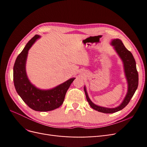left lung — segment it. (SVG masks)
Returning a JSON list of instances; mask_svg holds the SVG:
<instances>
[{"label": "left lung", "mask_w": 147, "mask_h": 147, "mask_svg": "<svg viewBox=\"0 0 147 147\" xmlns=\"http://www.w3.org/2000/svg\"><path fill=\"white\" fill-rule=\"evenodd\" d=\"M110 44L113 47L115 51L117 52L123 62L124 72L127 83V91L123 102L115 108H107L96 105L90 99L86 86H84V91L85 92L86 100L91 107L99 112L104 113H115L125 107L129 102L132 96H134L138 87V83H139V75H138L136 68V61L132 53L127 50L120 39H112Z\"/></svg>", "instance_id": "1"}]
</instances>
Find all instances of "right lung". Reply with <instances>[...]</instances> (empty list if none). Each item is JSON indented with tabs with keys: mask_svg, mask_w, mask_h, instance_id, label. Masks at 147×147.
<instances>
[{
	"mask_svg": "<svg viewBox=\"0 0 147 147\" xmlns=\"http://www.w3.org/2000/svg\"><path fill=\"white\" fill-rule=\"evenodd\" d=\"M40 38L35 35L31 38L18 56L13 67V82L18 94L30 109L38 112L53 110L63 104L67 91L75 78L50 90H41L31 83L26 73V61L29 49L37 40Z\"/></svg>",
	"mask_w": 147,
	"mask_h": 147,
	"instance_id": "right-lung-1",
	"label": "right lung"
}]
</instances>
